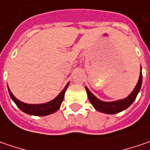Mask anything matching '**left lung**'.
Listing matches in <instances>:
<instances>
[{
  "label": "left lung",
  "mask_w": 150,
  "mask_h": 150,
  "mask_svg": "<svg viewBox=\"0 0 150 150\" xmlns=\"http://www.w3.org/2000/svg\"><path fill=\"white\" fill-rule=\"evenodd\" d=\"M142 79H143V76H142V72L140 71V76L139 78L138 83L134 88V89L133 90V92L124 99L114 101V102H103V101L99 100L98 98H96L95 96L90 92L89 89L87 87H85V88L87 91L90 103H92L93 106L94 107L96 110L101 112L108 113V114H114V113H118V112L125 110L134 103V101L135 100L136 97L138 95L140 88H141Z\"/></svg>",
  "instance_id": "8db88e82"
}]
</instances>
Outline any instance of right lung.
<instances>
[{"instance_id": "add662e5", "label": "right lung", "mask_w": 150, "mask_h": 150, "mask_svg": "<svg viewBox=\"0 0 150 150\" xmlns=\"http://www.w3.org/2000/svg\"><path fill=\"white\" fill-rule=\"evenodd\" d=\"M68 85H69V83L67 84L66 87L53 100L50 101V102L46 103H42V104H28V103H22L20 100H18L11 93L9 88L8 91L11 99L14 101L16 106L18 107L22 112H26V113L30 114V115H35V116H46V115H48V114L57 112L59 109L61 104L63 101V98H64V94H65V92H66Z\"/></svg>"}]
</instances>
